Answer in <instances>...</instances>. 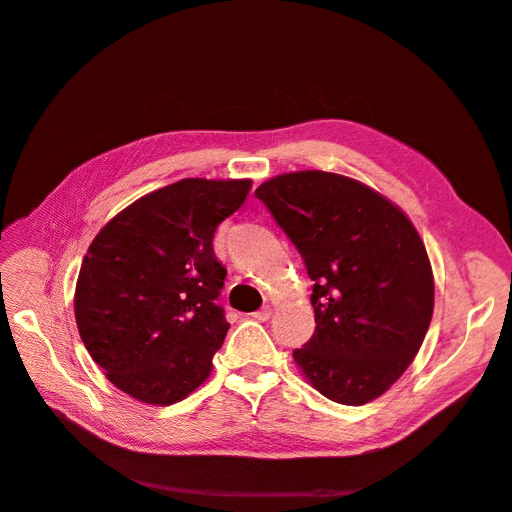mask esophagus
Masks as SVG:
<instances>
[{
  "instance_id": "esophagus-1",
  "label": "esophagus",
  "mask_w": 512,
  "mask_h": 512,
  "mask_svg": "<svg viewBox=\"0 0 512 512\" xmlns=\"http://www.w3.org/2000/svg\"><path fill=\"white\" fill-rule=\"evenodd\" d=\"M271 307H262V309H258V312H254L252 316L256 318V320H260V322H267L269 318H271Z\"/></svg>"
}]
</instances>
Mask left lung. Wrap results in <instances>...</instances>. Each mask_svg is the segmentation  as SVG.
<instances>
[{"label": "left lung", "mask_w": 512, "mask_h": 512, "mask_svg": "<svg viewBox=\"0 0 512 512\" xmlns=\"http://www.w3.org/2000/svg\"><path fill=\"white\" fill-rule=\"evenodd\" d=\"M314 280L316 331L292 352L314 389L363 406L399 380L433 314L427 250L406 213L367 185L301 170L256 190Z\"/></svg>", "instance_id": "obj_1"}]
</instances>
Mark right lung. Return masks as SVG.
Wrapping results in <instances>:
<instances>
[{
    "instance_id": "1",
    "label": "right lung",
    "mask_w": 512,
    "mask_h": 512,
    "mask_svg": "<svg viewBox=\"0 0 512 512\" xmlns=\"http://www.w3.org/2000/svg\"><path fill=\"white\" fill-rule=\"evenodd\" d=\"M250 185L181 179L138 198L91 241L74 292L76 327L119 391L170 406L209 378L230 327L215 303L226 269L213 235Z\"/></svg>"
}]
</instances>
